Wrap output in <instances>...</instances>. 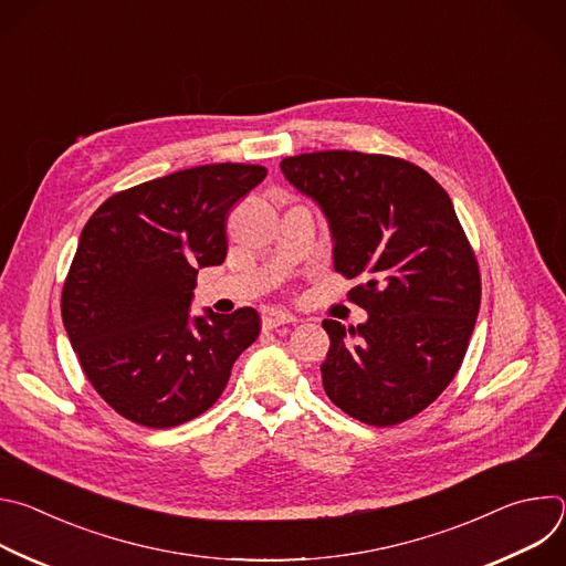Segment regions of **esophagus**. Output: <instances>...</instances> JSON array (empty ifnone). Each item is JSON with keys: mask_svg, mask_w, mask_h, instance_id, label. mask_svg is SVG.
I'll use <instances>...</instances> for the list:
<instances>
[{"mask_svg": "<svg viewBox=\"0 0 566 566\" xmlns=\"http://www.w3.org/2000/svg\"><path fill=\"white\" fill-rule=\"evenodd\" d=\"M297 317L293 313H286V311H280V308H269L264 311L262 315V327L266 332L271 329H277V327H284V325H291V322H295Z\"/></svg>", "mask_w": 566, "mask_h": 566, "instance_id": "34e87169", "label": "esophagus"}]
</instances>
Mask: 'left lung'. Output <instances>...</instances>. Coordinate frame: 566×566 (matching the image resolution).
Returning <instances> with one entry per match:
<instances>
[{"label": "left lung", "instance_id": "left-lung-1", "mask_svg": "<svg viewBox=\"0 0 566 566\" xmlns=\"http://www.w3.org/2000/svg\"><path fill=\"white\" fill-rule=\"evenodd\" d=\"M284 177L329 219L334 269L363 277L358 327L325 319L322 387L345 415L389 428L423 412L459 371L481 304V275L448 192L387 154L286 156Z\"/></svg>", "mask_w": 566, "mask_h": 566}]
</instances>
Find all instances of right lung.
I'll return each instance as SVG.
<instances>
[{
	"instance_id": "right-lung-1",
	"label": "right lung",
	"mask_w": 566,
	"mask_h": 566,
	"mask_svg": "<svg viewBox=\"0 0 566 566\" xmlns=\"http://www.w3.org/2000/svg\"><path fill=\"white\" fill-rule=\"evenodd\" d=\"M266 168L210 164L112 195L90 217L62 286L87 380L123 419L175 428L210 410L260 336L251 306L190 317L203 266L226 260L228 210Z\"/></svg>"
}]
</instances>
